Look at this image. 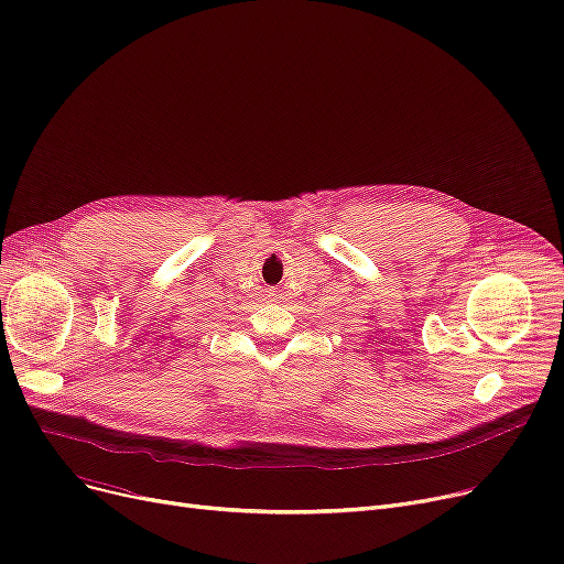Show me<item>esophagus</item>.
I'll use <instances>...</instances> for the list:
<instances>
[{
    "label": "esophagus",
    "instance_id": "esophagus-1",
    "mask_svg": "<svg viewBox=\"0 0 564 564\" xmlns=\"http://www.w3.org/2000/svg\"><path fill=\"white\" fill-rule=\"evenodd\" d=\"M269 297H276V290H272V292H269Z\"/></svg>",
    "mask_w": 564,
    "mask_h": 564
}]
</instances>
